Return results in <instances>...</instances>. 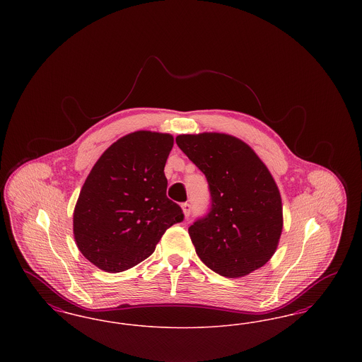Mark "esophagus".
Here are the masks:
<instances>
[{"label":"esophagus","instance_id":"esophagus-1","mask_svg":"<svg viewBox=\"0 0 362 362\" xmlns=\"http://www.w3.org/2000/svg\"><path fill=\"white\" fill-rule=\"evenodd\" d=\"M182 209H183V213H185V216H186V217H189V213H191V205H189V202H185V204H182Z\"/></svg>","mask_w":362,"mask_h":362}]
</instances>
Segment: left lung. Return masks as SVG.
Listing matches in <instances>:
<instances>
[{"mask_svg": "<svg viewBox=\"0 0 362 362\" xmlns=\"http://www.w3.org/2000/svg\"><path fill=\"white\" fill-rule=\"evenodd\" d=\"M176 144L205 173L211 207L189 228L201 260L226 278L247 276L274 255L282 232L279 189L258 155L223 133L180 134Z\"/></svg>", "mask_w": 362, "mask_h": 362, "instance_id": "obj_1", "label": "left lung"}]
</instances>
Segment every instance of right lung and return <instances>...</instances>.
I'll use <instances>...</instances> for the list:
<instances>
[{
  "mask_svg": "<svg viewBox=\"0 0 362 362\" xmlns=\"http://www.w3.org/2000/svg\"><path fill=\"white\" fill-rule=\"evenodd\" d=\"M173 146L165 133L139 130L114 142L86 177L73 213L81 254L107 273L151 257L164 232L185 216L167 197L164 167Z\"/></svg>",
  "mask_w": 362,
  "mask_h": 362,
  "instance_id": "obj_1",
  "label": "right lung"
}]
</instances>
